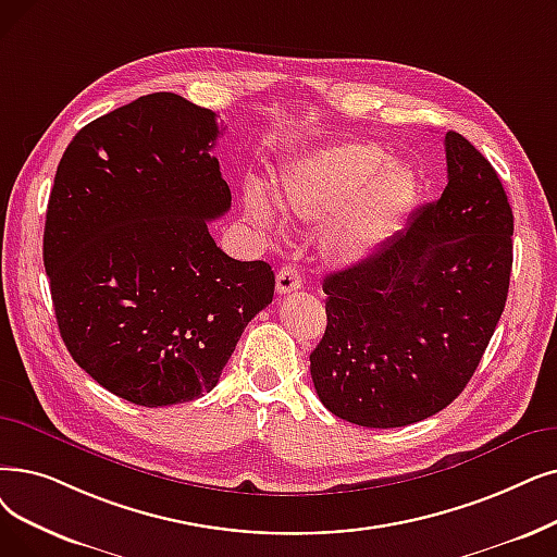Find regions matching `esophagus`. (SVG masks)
Listing matches in <instances>:
<instances>
[{
  "mask_svg": "<svg viewBox=\"0 0 557 557\" xmlns=\"http://www.w3.org/2000/svg\"><path fill=\"white\" fill-rule=\"evenodd\" d=\"M275 286H277V294L298 292V288L302 286V275H300V271L296 269V265H284V269L277 271Z\"/></svg>",
  "mask_w": 557,
  "mask_h": 557,
  "instance_id": "obj_1",
  "label": "esophagus"
}]
</instances>
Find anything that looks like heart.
Wrapping results in <instances>:
<instances>
[{"instance_id": "heart-1", "label": "heart", "mask_w": 557, "mask_h": 557, "mask_svg": "<svg viewBox=\"0 0 557 557\" xmlns=\"http://www.w3.org/2000/svg\"><path fill=\"white\" fill-rule=\"evenodd\" d=\"M421 196V175L409 161L389 159L380 143L346 140L330 145L286 168L280 177V207L298 221L327 225L321 250L330 263L350 265L389 240ZM250 219L277 227L275 215L250 188Z\"/></svg>"}]
</instances>
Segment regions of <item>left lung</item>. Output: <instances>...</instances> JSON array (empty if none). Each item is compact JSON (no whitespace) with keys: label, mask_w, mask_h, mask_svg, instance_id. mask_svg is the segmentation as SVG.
<instances>
[{"label":"left lung","mask_w":557,"mask_h":557,"mask_svg":"<svg viewBox=\"0 0 557 557\" xmlns=\"http://www.w3.org/2000/svg\"><path fill=\"white\" fill-rule=\"evenodd\" d=\"M448 184L367 259L323 280L327 327L309 355L321 403L364 428L442 412L475 373L512 273L515 215L473 145L448 132Z\"/></svg>","instance_id":"8db88e82"}]
</instances>
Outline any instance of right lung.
Returning <instances> with one entry per match:
<instances>
[{
  "instance_id": "obj_1",
  "label": "right lung",
  "mask_w": 557,
  "mask_h": 557,
  "mask_svg": "<svg viewBox=\"0 0 557 557\" xmlns=\"http://www.w3.org/2000/svg\"><path fill=\"white\" fill-rule=\"evenodd\" d=\"M215 113L152 92L88 123L63 152L42 261L72 359L143 407L211 392L273 302L265 261L227 257L207 223L232 207Z\"/></svg>"
}]
</instances>
